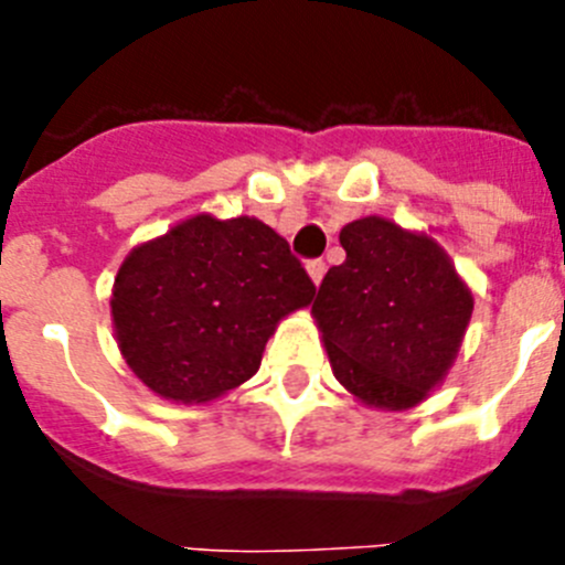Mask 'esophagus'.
<instances>
[{"label":"esophagus","instance_id":"obj_1","mask_svg":"<svg viewBox=\"0 0 565 565\" xmlns=\"http://www.w3.org/2000/svg\"><path fill=\"white\" fill-rule=\"evenodd\" d=\"M306 268H308V277H311L313 286H319V282H322V277H326V271H328V266L322 263V259H311Z\"/></svg>","mask_w":565,"mask_h":565}]
</instances>
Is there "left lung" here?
<instances>
[{
    "label": "left lung",
    "instance_id": "obj_1",
    "mask_svg": "<svg viewBox=\"0 0 565 565\" xmlns=\"http://www.w3.org/2000/svg\"><path fill=\"white\" fill-rule=\"evenodd\" d=\"M344 263L313 299L333 376L376 411H411L450 373L472 317V291L430 234L387 217L339 232Z\"/></svg>",
    "mask_w": 565,
    "mask_h": 565
}]
</instances>
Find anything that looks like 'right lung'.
I'll return each mask as SVG.
<instances>
[{
	"label": "right lung",
	"instance_id": "add662e5",
	"mask_svg": "<svg viewBox=\"0 0 565 565\" xmlns=\"http://www.w3.org/2000/svg\"><path fill=\"white\" fill-rule=\"evenodd\" d=\"M313 294L271 226L201 212L124 257L109 308L129 371L154 396L203 404L248 382L279 322Z\"/></svg>",
	"mask_w": 565,
	"mask_h": 565
}]
</instances>
